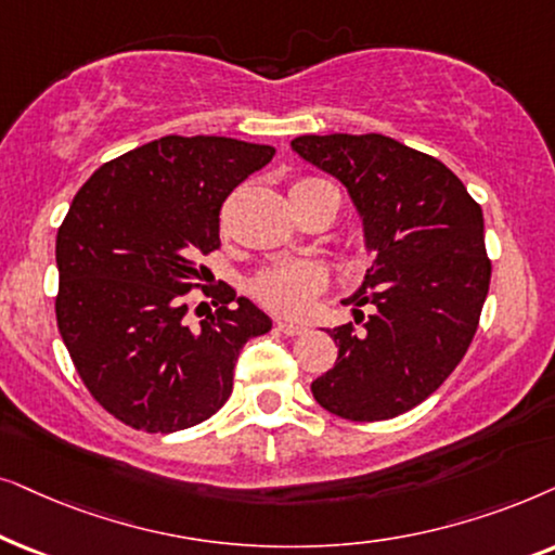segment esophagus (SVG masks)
<instances>
[{"instance_id": "obj_1", "label": "esophagus", "mask_w": 555, "mask_h": 555, "mask_svg": "<svg viewBox=\"0 0 555 555\" xmlns=\"http://www.w3.org/2000/svg\"><path fill=\"white\" fill-rule=\"evenodd\" d=\"M276 327L279 332H284V335H301V332H307L305 324H297V322H289V320H276Z\"/></svg>"}]
</instances>
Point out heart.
<instances>
[{
    "label": "heart",
    "instance_id": "obj_1",
    "mask_svg": "<svg viewBox=\"0 0 555 555\" xmlns=\"http://www.w3.org/2000/svg\"><path fill=\"white\" fill-rule=\"evenodd\" d=\"M307 182H320V180H301L297 184ZM324 286V273L320 266L314 263H282L273 266L258 273L250 282V292L263 301L266 307L276 309L284 314H301L309 305V299L314 297Z\"/></svg>",
    "mask_w": 555,
    "mask_h": 555
}]
</instances>
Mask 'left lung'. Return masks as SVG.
Returning <instances> with one entry per match:
<instances>
[{"label":"left lung","mask_w":555,"mask_h":555,"mask_svg":"<svg viewBox=\"0 0 555 555\" xmlns=\"http://www.w3.org/2000/svg\"><path fill=\"white\" fill-rule=\"evenodd\" d=\"M292 152L343 182L373 254L345 299L363 327L327 330L337 363L312 393L347 421L401 416L452 375L477 332L492 273L482 208L447 165L390 137L307 134Z\"/></svg>","instance_id":"8db88e82"}]
</instances>
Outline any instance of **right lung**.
Returning a JSON list of instances; mask_svg holds the SVG:
<instances>
[{"label":"right lung","instance_id":"obj_1","mask_svg":"<svg viewBox=\"0 0 555 555\" xmlns=\"http://www.w3.org/2000/svg\"><path fill=\"white\" fill-rule=\"evenodd\" d=\"M276 150L228 137H162L106 162L73 197L55 241L57 330L86 388L131 428L172 434L210 418L235 360L271 317L233 289L184 322V292L220 246L225 197Z\"/></svg>","mask_w":555,"mask_h":555}]
</instances>
